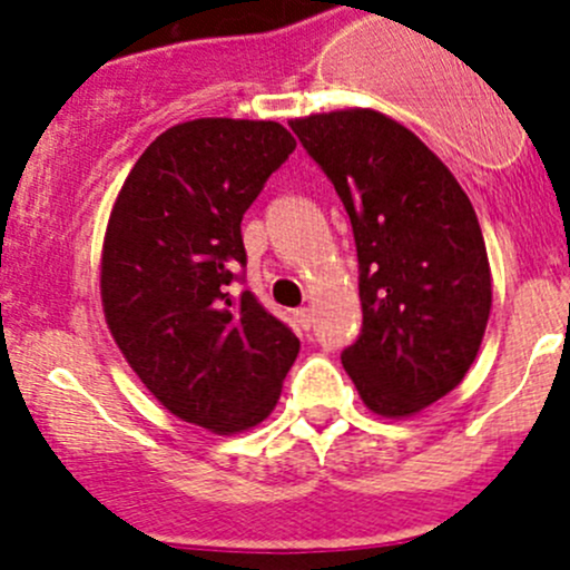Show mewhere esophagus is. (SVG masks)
I'll return each instance as SVG.
<instances>
[{
  "label": "esophagus",
  "mask_w": 570,
  "mask_h": 570,
  "mask_svg": "<svg viewBox=\"0 0 570 570\" xmlns=\"http://www.w3.org/2000/svg\"><path fill=\"white\" fill-rule=\"evenodd\" d=\"M295 322L303 327V331H308V327H312V322H314L312 308H306V306L297 308V312H295Z\"/></svg>",
  "instance_id": "34e87169"
}]
</instances>
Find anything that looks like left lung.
Listing matches in <instances>:
<instances>
[{
  "label": "left lung",
  "mask_w": 570,
  "mask_h": 570,
  "mask_svg": "<svg viewBox=\"0 0 570 570\" xmlns=\"http://www.w3.org/2000/svg\"><path fill=\"white\" fill-rule=\"evenodd\" d=\"M289 126L353 223L364 325L342 353L344 370L377 416H413L463 381L491 317L474 206L389 115L353 107Z\"/></svg>",
  "instance_id": "left-lung-1"
}]
</instances>
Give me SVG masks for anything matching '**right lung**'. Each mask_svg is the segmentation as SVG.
I'll use <instances>...</instances> for the list:
<instances>
[{
	"label": "right lung",
	"instance_id": "1",
	"mask_svg": "<svg viewBox=\"0 0 570 570\" xmlns=\"http://www.w3.org/2000/svg\"><path fill=\"white\" fill-rule=\"evenodd\" d=\"M292 151L275 120H187L142 151L109 212V333L148 392L212 433L264 422L301 350L250 292L228 295L248 262L243 215Z\"/></svg>",
	"mask_w": 570,
	"mask_h": 570
}]
</instances>
